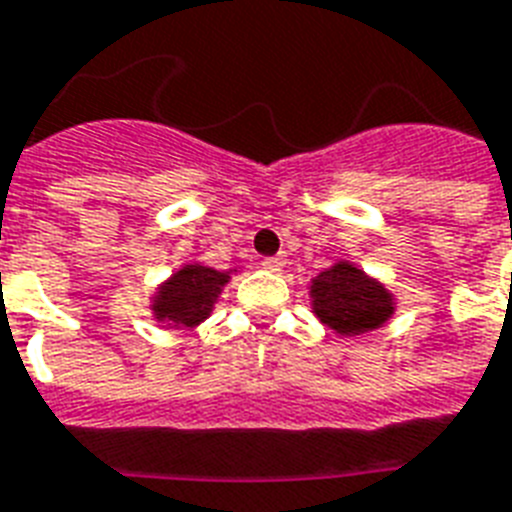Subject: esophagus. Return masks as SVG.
<instances>
[{
  "label": "esophagus",
  "mask_w": 512,
  "mask_h": 512,
  "mask_svg": "<svg viewBox=\"0 0 512 512\" xmlns=\"http://www.w3.org/2000/svg\"><path fill=\"white\" fill-rule=\"evenodd\" d=\"M263 265L265 270H270V273H278V270L284 268L286 265V255H273V257H263Z\"/></svg>",
  "instance_id": "34e87169"
}]
</instances>
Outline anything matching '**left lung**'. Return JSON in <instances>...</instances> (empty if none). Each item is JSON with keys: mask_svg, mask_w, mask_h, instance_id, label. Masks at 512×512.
Segmentation results:
<instances>
[{"mask_svg": "<svg viewBox=\"0 0 512 512\" xmlns=\"http://www.w3.org/2000/svg\"><path fill=\"white\" fill-rule=\"evenodd\" d=\"M315 318L339 336H360L394 315V294L363 268L339 260L310 281Z\"/></svg>", "mask_w": 512, "mask_h": 512, "instance_id": "left-lung-1", "label": "left lung"}]
</instances>
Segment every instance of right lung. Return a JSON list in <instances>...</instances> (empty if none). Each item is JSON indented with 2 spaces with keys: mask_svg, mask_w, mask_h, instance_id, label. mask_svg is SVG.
I'll use <instances>...</instances> for the list:
<instances>
[{
  "mask_svg": "<svg viewBox=\"0 0 512 512\" xmlns=\"http://www.w3.org/2000/svg\"><path fill=\"white\" fill-rule=\"evenodd\" d=\"M234 270H215L202 263H186L157 286L152 294V315L155 321L170 328H194L210 318L218 294L231 281Z\"/></svg>",
  "mask_w": 512,
  "mask_h": 512,
  "instance_id": "right-lung-1",
  "label": "right lung"
}]
</instances>
